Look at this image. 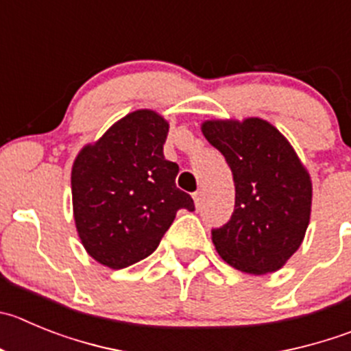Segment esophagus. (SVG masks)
I'll list each match as a JSON object with an SVG mask.
<instances>
[{
    "label": "esophagus",
    "instance_id": "1",
    "mask_svg": "<svg viewBox=\"0 0 351 351\" xmlns=\"http://www.w3.org/2000/svg\"><path fill=\"white\" fill-rule=\"evenodd\" d=\"M194 202H195V208H201V204H202V192H194Z\"/></svg>",
    "mask_w": 351,
    "mask_h": 351
}]
</instances>
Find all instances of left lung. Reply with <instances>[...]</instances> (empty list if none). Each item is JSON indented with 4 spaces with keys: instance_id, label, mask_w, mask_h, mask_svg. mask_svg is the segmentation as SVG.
Instances as JSON below:
<instances>
[{
    "instance_id": "obj_1",
    "label": "left lung",
    "mask_w": 351,
    "mask_h": 351,
    "mask_svg": "<svg viewBox=\"0 0 351 351\" xmlns=\"http://www.w3.org/2000/svg\"><path fill=\"white\" fill-rule=\"evenodd\" d=\"M202 133L223 154L235 185L230 220L211 230L216 251L245 274L279 270L296 253L308 227V173L279 130L258 117L206 121Z\"/></svg>"
}]
</instances>
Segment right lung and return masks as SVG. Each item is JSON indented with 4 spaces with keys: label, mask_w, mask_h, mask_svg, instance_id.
<instances>
[{
    "label": "right lung",
    "mask_w": 351,
    "mask_h": 351,
    "mask_svg": "<svg viewBox=\"0 0 351 351\" xmlns=\"http://www.w3.org/2000/svg\"><path fill=\"white\" fill-rule=\"evenodd\" d=\"M168 123L152 110L117 121L72 166V206L88 254L119 270L157 250L178 209L194 211L176 189L178 165L165 157Z\"/></svg>",
    "instance_id": "right-lung-1"
}]
</instances>
